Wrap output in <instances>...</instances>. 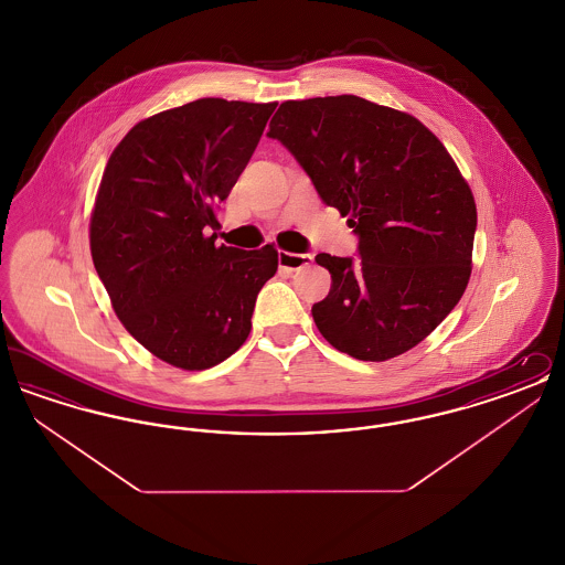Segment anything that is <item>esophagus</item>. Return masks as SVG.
<instances>
[{
  "instance_id": "34e87169",
  "label": "esophagus",
  "mask_w": 565,
  "mask_h": 565,
  "mask_svg": "<svg viewBox=\"0 0 565 565\" xmlns=\"http://www.w3.org/2000/svg\"><path fill=\"white\" fill-rule=\"evenodd\" d=\"M279 269L298 270L313 263V254H295V252H279Z\"/></svg>"
}]
</instances>
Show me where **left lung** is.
Returning a JSON list of instances; mask_svg holds the SVG:
<instances>
[{
    "label": "left lung",
    "instance_id": "obj_1",
    "mask_svg": "<svg viewBox=\"0 0 565 565\" xmlns=\"http://www.w3.org/2000/svg\"><path fill=\"white\" fill-rule=\"evenodd\" d=\"M267 137L358 235V260L316 258L332 277L311 309L323 339L366 362L422 343L454 311L472 265L477 205L447 148L411 114L355 95L286 102Z\"/></svg>",
    "mask_w": 565,
    "mask_h": 565
}]
</instances>
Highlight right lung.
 <instances>
[{
  "label": "right lung",
  "mask_w": 565,
  "mask_h": 565,
  "mask_svg": "<svg viewBox=\"0 0 565 565\" xmlns=\"http://www.w3.org/2000/svg\"><path fill=\"white\" fill-rule=\"evenodd\" d=\"M277 104L196 99L137 122L111 152L90 254L118 320L162 362L212 369L242 348L277 249L215 245L214 210Z\"/></svg>",
  "instance_id": "1"
}]
</instances>
